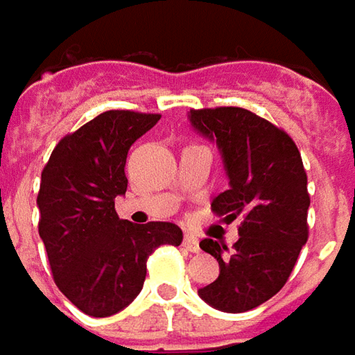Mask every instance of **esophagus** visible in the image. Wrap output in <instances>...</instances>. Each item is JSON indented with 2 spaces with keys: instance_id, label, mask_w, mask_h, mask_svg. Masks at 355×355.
<instances>
[{
  "instance_id": "esophagus-1",
  "label": "esophagus",
  "mask_w": 355,
  "mask_h": 355,
  "mask_svg": "<svg viewBox=\"0 0 355 355\" xmlns=\"http://www.w3.org/2000/svg\"><path fill=\"white\" fill-rule=\"evenodd\" d=\"M183 246L189 250V252H200V245H198V239L195 235H191L187 233L185 237H183Z\"/></svg>"
}]
</instances>
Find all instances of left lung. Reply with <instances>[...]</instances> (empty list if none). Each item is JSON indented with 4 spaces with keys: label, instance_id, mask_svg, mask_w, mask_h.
Returning a JSON list of instances; mask_svg holds the SVG:
<instances>
[{
    "label": "left lung",
    "instance_id": "1",
    "mask_svg": "<svg viewBox=\"0 0 355 355\" xmlns=\"http://www.w3.org/2000/svg\"><path fill=\"white\" fill-rule=\"evenodd\" d=\"M191 128L216 143L230 189L212 210L241 218L233 250L205 239L200 248L220 263V275L198 288L208 306L241 313L277 294L308 241V178L298 147L268 120L239 107L191 110Z\"/></svg>",
    "mask_w": 355,
    "mask_h": 355
}]
</instances>
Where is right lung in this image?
<instances>
[{"instance_id":"obj_1","label":"right lung","mask_w":355,"mask_h":355,"mask_svg":"<svg viewBox=\"0 0 355 355\" xmlns=\"http://www.w3.org/2000/svg\"><path fill=\"white\" fill-rule=\"evenodd\" d=\"M158 120V114L107 110L62 137L42 172L40 237L53 277L92 318L130 306L141 293L149 254L160 245H182L175 223L133 225L114 210V198L128 189V150Z\"/></svg>"}]
</instances>
